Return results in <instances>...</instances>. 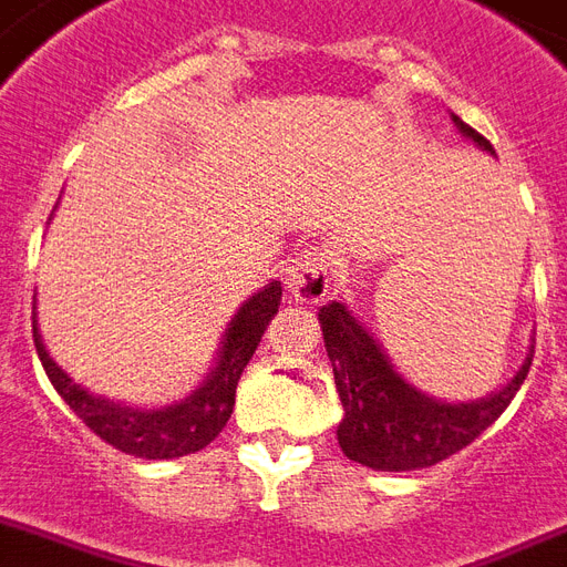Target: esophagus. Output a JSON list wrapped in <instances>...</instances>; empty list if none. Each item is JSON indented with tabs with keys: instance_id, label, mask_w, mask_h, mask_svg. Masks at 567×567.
Instances as JSON below:
<instances>
[{
	"instance_id": "1",
	"label": "esophagus",
	"mask_w": 567,
	"mask_h": 567,
	"mask_svg": "<svg viewBox=\"0 0 567 567\" xmlns=\"http://www.w3.org/2000/svg\"><path fill=\"white\" fill-rule=\"evenodd\" d=\"M332 252L327 246H306L285 265V288L293 300L321 302L330 293Z\"/></svg>"
}]
</instances>
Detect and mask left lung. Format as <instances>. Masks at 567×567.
<instances>
[{"instance_id": "8db88e82", "label": "left lung", "mask_w": 567, "mask_h": 567, "mask_svg": "<svg viewBox=\"0 0 567 567\" xmlns=\"http://www.w3.org/2000/svg\"><path fill=\"white\" fill-rule=\"evenodd\" d=\"M457 130L494 154V145L470 124L452 115ZM327 357L332 362L344 419L339 422V446L344 455L371 470L408 473L425 470L470 446L487 425L503 416L529 374L533 353L512 383L496 395L470 404H443L413 389L392 369L378 341L362 330L341 302H327L321 312Z\"/></svg>"}]
</instances>
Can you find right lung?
<instances>
[{"mask_svg":"<svg viewBox=\"0 0 567 567\" xmlns=\"http://www.w3.org/2000/svg\"><path fill=\"white\" fill-rule=\"evenodd\" d=\"M279 300H282V285L279 282H270L265 291L249 297V302L240 306V312L228 327L219 362L210 371L205 386L193 392L187 401L163 410H130L115 404V401L89 395L50 360L41 332H38V323L32 321L34 351L41 357L43 371H47L55 392L64 399V404L110 446H115L124 455L145 457V461L184 457L205 449L226 427L228 416L235 410L237 380L244 374L246 362L252 360L265 330L279 312Z\"/></svg>","mask_w":567,"mask_h":567,"instance_id":"add662e5","label":"right lung"}]
</instances>
